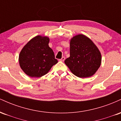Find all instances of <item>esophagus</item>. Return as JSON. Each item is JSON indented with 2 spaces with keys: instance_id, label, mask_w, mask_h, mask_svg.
<instances>
[{
  "instance_id": "obj_1",
  "label": "esophagus",
  "mask_w": 121,
  "mask_h": 121,
  "mask_svg": "<svg viewBox=\"0 0 121 121\" xmlns=\"http://www.w3.org/2000/svg\"><path fill=\"white\" fill-rule=\"evenodd\" d=\"M65 57H62V58L61 59L59 60V61H64L65 60Z\"/></svg>"
}]
</instances>
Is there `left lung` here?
<instances>
[{
	"label": "left lung",
	"mask_w": 121,
	"mask_h": 121,
	"mask_svg": "<svg viewBox=\"0 0 121 121\" xmlns=\"http://www.w3.org/2000/svg\"><path fill=\"white\" fill-rule=\"evenodd\" d=\"M73 74L80 78L92 76L101 64L99 49L89 38L80 34L70 41V57L65 60Z\"/></svg>",
	"instance_id": "obj_1"
}]
</instances>
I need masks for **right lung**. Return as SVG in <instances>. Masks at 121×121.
<instances>
[{"mask_svg": "<svg viewBox=\"0 0 121 121\" xmlns=\"http://www.w3.org/2000/svg\"><path fill=\"white\" fill-rule=\"evenodd\" d=\"M49 42V37L36 36L21 51L19 64L23 72L30 77H41L57 63L53 51L48 45Z\"/></svg>", "mask_w": 121, "mask_h": 121, "instance_id": "obj_1", "label": "right lung"}]
</instances>
